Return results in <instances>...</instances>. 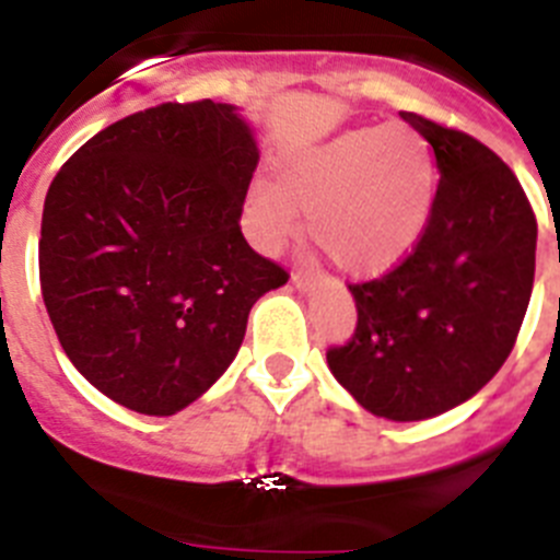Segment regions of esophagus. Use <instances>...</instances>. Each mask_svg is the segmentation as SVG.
Masks as SVG:
<instances>
[{"mask_svg": "<svg viewBox=\"0 0 560 560\" xmlns=\"http://www.w3.org/2000/svg\"><path fill=\"white\" fill-rule=\"evenodd\" d=\"M293 284L299 287V290H313L315 279L307 273V270H293Z\"/></svg>", "mask_w": 560, "mask_h": 560, "instance_id": "34e87169", "label": "esophagus"}]
</instances>
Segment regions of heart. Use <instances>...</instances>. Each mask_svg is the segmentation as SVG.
I'll return each instance as SVG.
<instances>
[{"mask_svg": "<svg viewBox=\"0 0 560 560\" xmlns=\"http://www.w3.org/2000/svg\"><path fill=\"white\" fill-rule=\"evenodd\" d=\"M434 199L431 145L406 124L349 129L281 160L279 186L256 183L247 222L265 247H279L310 213V231L347 273L374 276L406 256Z\"/></svg>", "mask_w": 560, "mask_h": 560, "instance_id": "1", "label": "heart"}]
</instances>
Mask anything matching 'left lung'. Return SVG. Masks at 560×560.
Returning a JSON list of instances; mask_svg holds the SVG:
<instances>
[{"instance_id": "left-lung-1", "label": "left lung", "mask_w": 560, "mask_h": 560, "mask_svg": "<svg viewBox=\"0 0 560 560\" xmlns=\"http://www.w3.org/2000/svg\"><path fill=\"white\" fill-rule=\"evenodd\" d=\"M400 118L431 143L440 183L415 247L349 284L358 324L327 363L366 411L408 422L465 402L508 361L536 279L538 222L482 140L417 112Z\"/></svg>"}]
</instances>
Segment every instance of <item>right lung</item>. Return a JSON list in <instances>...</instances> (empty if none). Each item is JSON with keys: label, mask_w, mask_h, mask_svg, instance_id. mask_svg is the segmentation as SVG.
<instances>
[{"label": "right lung", "mask_w": 560, "mask_h": 560, "mask_svg": "<svg viewBox=\"0 0 560 560\" xmlns=\"http://www.w3.org/2000/svg\"><path fill=\"white\" fill-rule=\"evenodd\" d=\"M256 165L245 120L202 98L126 115L58 168L38 279L101 395L168 417L231 366L253 304L290 279L242 236Z\"/></svg>", "instance_id": "1"}]
</instances>
